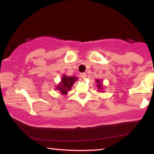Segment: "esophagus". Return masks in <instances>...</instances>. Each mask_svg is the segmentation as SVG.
Returning a JSON list of instances; mask_svg holds the SVG:
<instances>
[{
    "label": "esophagus",
    "instance_id": "1",
    "mask_svg": "<svg viewBox=\"0 0 154 154\" xmlns=\"http://www.w3.org/2000/svg\"><path fill=\"white\" fill-rule=\"evenodd\" d=\"M80 76L81 77L82 79H85V78H86V74H85V73H80Z\"/></svg>",
    "mask_w": 154,
    "mask_h": 154
}]
</instances>
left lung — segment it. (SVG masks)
Returning a JSON list of instances; mask_svg holds the SVG:
<instances>
[{
	"label": "left lung",
	"mask_w": 154,
	"mask_h": 154,
	"mask_svg": "<svg viewBox=\"0 0 154 154\" xmlns=\"http://www.w3.org/2000/svg\"><path fill=\"white\" fill-rule=\"evenodd\" d=\"M96 82H97V83H98V85H97V87H98V89H102L100 81H99V80H96Z\"/></svg>",
	"instance_id": "obj_1"
}]
</instances>
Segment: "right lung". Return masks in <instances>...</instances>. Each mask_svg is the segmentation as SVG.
Returning <instances> with one entry per match:
<instances>
[{"mask_svg": "<svg viewBox=\"0 0 154 154\" xmlns=\"http://www.w3.org/2000/svg\"><path fill=\"white\" fill-rule=\"evenodd\" d=\"M76 77H68L67 75H63L61 79V82L60 85L57 86L56 89H58L63 94H65L67 93V91L70 90L72 88V86L74 83L75 81H76Z\"/></svg>", "mask_w": 154, "mask_h": 154, "instance_id": "add662e5", "label": "right lung"}]
</instances>
